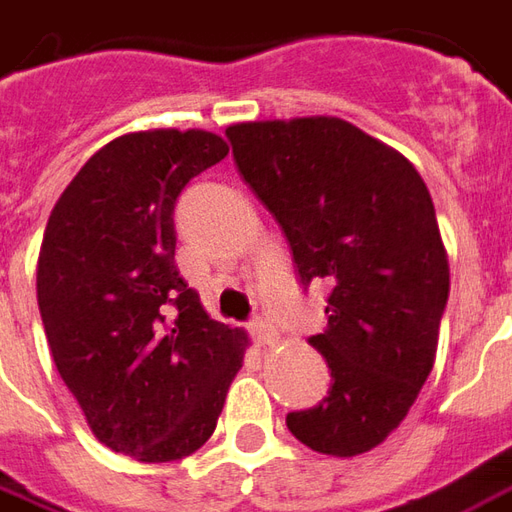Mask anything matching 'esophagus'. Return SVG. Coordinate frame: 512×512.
I'll list each match as a JSON object with an SVG mask.
<instances>
[{
    "mask_svg": "<svg viewBox=\"0 0 512 512\" xmlns=\"http://www.w3.org/2000/svg\"><path fill=\"white\" fill-rule=\"evenodd\" d=\"M249 332H252L257 346H274L277 343V332L271 330V324H266V321H252Z\"/></svg>",
    "mask_w": 512,
    "mask_h": 512,
    "instance_id": "1",
    "label": "esophagus"
}]
</instances>
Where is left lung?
Masks as SVG:
<instances>
[{"instance_id": "left-lung-1", "label": "left lung", "mask_w": 512, "mask_h": 512, "mask_svg": "<svg viewBox=\"0 0 512 512\" xmlns=\"http://www.w3.org/2000/svg\"><path fill=\"white\" fill-rule=\"evenodd\" d=\"M232 155L291 244L302 282L330 285V393L288 430L313 452L355 457L380 446L416 402L438 352L449 255L416 166L338 116L241 121Z\"/></svg>"}]
</instances>
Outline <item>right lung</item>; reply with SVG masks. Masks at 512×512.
<instances>
[{"instance_id": "obj_1", "label": "right lung", "mask_w": 512, "mask_h": 512, "mask_svg": "<svg viewBox=\"0 0 512 512\" xmlns=\"http://www.w3.org/2000/svg\"><path fill=\"white\" fill-rule=\"evenodd\" d=\"M227 152L207 130L119 135L46 221L35 285L57 374L96 441L141 463L194 455L213 435L249 349L174 263V202Z\"/></svg>"}]
</instances>
